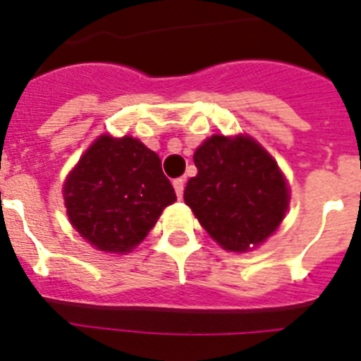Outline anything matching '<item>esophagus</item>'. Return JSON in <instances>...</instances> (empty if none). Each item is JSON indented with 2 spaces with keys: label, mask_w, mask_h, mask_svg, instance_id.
Returning <instances> with one entry per match:
<instances>
[{
  "label": "esophagus",
  "mask_w": 361,
  "mask_h": 361,
  "mask_svg": "<svg viewBox=\"0 0 361 361\" xmlns=\"http://www.w3.org/2000/svg\"><path fill=\"white\" fill-rule=\"evenodd\" d=\"M184 178H175L173 180V188H175V193H177L178 199H183V193H184Z\"/></svg>",
  "instance_id": "1"
}]
</instances>
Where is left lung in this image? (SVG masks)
<instances>
[{"instance_id": "8db88e82", "label": "left lung", "mask_w": 361, "mask_h": 361, "mask_svg": "<svg viewBox=\"0 0 361 361\" xmlns=\"http://www.w3.org/2000/svg\"><path fill=\"white\" fill-rule=\"evenodd\" d=\"M193 161L197 175L188 180L184 200L224 250L247 251L279 228L288 209V184L258 142L213 135Z\"/></svg>"}]
</instances>
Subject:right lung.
<instances>
[{"label": "right lung", "mask_w": 361, "mask_h": 361, "mask_svg": "<svg viewBox=\"0 0 361 361\" xmlns=\"http://www.w3.org/2000/svg\"><path fill=\"white\" fill-rule=\"evenodd\" d=\"M63 193L73 228L110 253L141 244L162 209L177 200L157 153L132 137H99L68 175Z\"/></svg>", "instance_id": "1"}]
</instances>
